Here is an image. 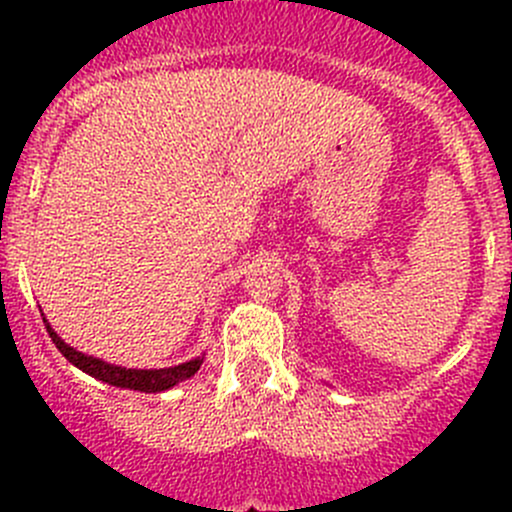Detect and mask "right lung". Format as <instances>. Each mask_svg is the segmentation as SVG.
Masks as SVG:
<instances>
[{
	"label": "right lung",
	"instance_id": "right-lung-1",
	"mask_svg": "<svg viewBox=\"0 0 512 512\" xmlns=\"http://www.w3.org/2000/svg\"><path fill=\"white\" fill-rule=\"evenodd\" d=\"M46 332H49L51 342L56 344L61 354L71 361L74 366H79L81 371H86L89 376H94L98 381H106L111 386H121V389H133V391H146V394H156V391H165L170 386L180 384V381L190 379L195 371L200 369L203 359L185 361V364L170 366V369H123V366L106 364V361L94 359V356H86L76 349H71L69 344L61 342L59 334L49 327V322L44 319Z\"/></svg>",
	"mask_w": 512,
	"mask_h": 512
}]
</instances>
